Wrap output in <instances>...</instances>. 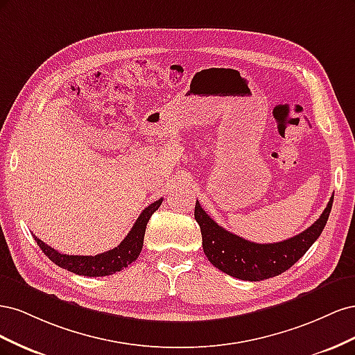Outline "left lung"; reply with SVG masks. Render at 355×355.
<instances>
[{"label": "left lung", "mask_w": 355, "mask_h": 355, "mask_svg": "<svg viewBox=\"0 0 355 355\" xmlns=\"http://www.w3.org/2000/svg\"><path fill=\"white\" fill-rule=\"evenodd\" d=\"M331 204L333 196L321 216L304 232L270 244L252 243L219 227L198 201L194 216L201 230L204 254L218 270L240 280L261 282L287 271L308 252L326 227Z\"/></svg>", "instance_id": "1"}]
</instances>
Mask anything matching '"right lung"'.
<instances>
[{"instance_id":"add662e5","label":"right lung","mask_w":355,"mask_h":355,"mask_svg":"<svg viewBox=\"0 0 355 355\" xmlns=\"http://www.w3.org/2000/svg\"><path fill=\"white\" fill-rule=\"evenodd\" d=\"M163 202V198L157 200L155 202L149 204V206L141 213L133 225V228L125 235V239L118 244L115 249L108 250L101 254L94 256H73V254H63L53 247L47 245L44 241H41L35 235V239L40 249L44 252L51 262H55L58 266L68 270L73 274L85 275V277H105L111 275L118 271L124 270L125 266L130 265L137 259L141 254L142 245H144V235L146 230V223L151 219L153 213L158 210V207Z\"/></svg>"}]
</instances>
